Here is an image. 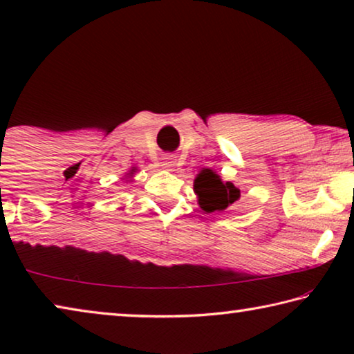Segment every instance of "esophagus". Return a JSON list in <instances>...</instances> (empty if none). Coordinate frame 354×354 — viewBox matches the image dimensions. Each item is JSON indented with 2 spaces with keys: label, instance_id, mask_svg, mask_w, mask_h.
Segmentation results:
<instances>
[{
  "label": "esophagus",
  "instance_id": "obj_1",
  "mask_svg": "<svg viewBox=\"0 0 354 354\" xmlns=\"http://www.w3.org/2000/svg\"><path fill=\"white\" fill-rule=\"evenodd\" d=\"M161 166L162 169H167V171H172V167L176 166V158H174L172 155H166L161 158Z\"/></svg>",
  "mask_w": 354,
  "mask_h": 354
}]
</instances>
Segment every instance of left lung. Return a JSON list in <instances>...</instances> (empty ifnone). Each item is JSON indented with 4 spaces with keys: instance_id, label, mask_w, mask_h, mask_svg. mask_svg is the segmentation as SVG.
I'll list each match as a JSON object with an SVG mask.
<instances>
[{
    "instance_id": "obj_1",
    "label": "left lung",
    "mask_w": 354,
    "mask_h": 354,
    "mask_svg": "<svg viewBox=\"0 0 354 354\" xmlns=\"http://www.w3.org/2000/svg\"><path fill=\"white\" fill-rule=\"evenodd\" d=\"M194 193L198 196L199 207L207 214L226 210L232 203L241 198V189L231 182L221 180L215 171L204 167L194 178Z\"/></svg>"
}]
</instances>
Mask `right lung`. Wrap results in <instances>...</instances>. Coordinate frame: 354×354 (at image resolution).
<instances>
[{
	"mask_svg": "<svg viewBox=\"0 0 354 354\" xmlns=\"http://www.w3.org/2000/svg\"><path fill=\"white\" fill-rule=\"evenodd\" d=\"M133 172H134V169H133V171H131V172H129V174H133Z\"/></svg>",
	"mask_w": 354,
	"mask_h": 354,
	"instance_id": "add662e5",
	"label": "right lung"
}]
</instances>
